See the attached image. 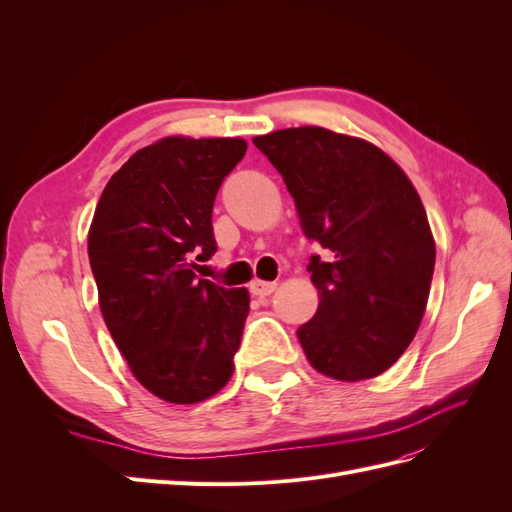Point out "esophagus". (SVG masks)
Here are the masks:
<instances>
[{
  "label": "esophagus",
  "instance_id": "esophagus-1",
  "mask_svg": "<svg viewBox=\"0 0 512 512\" xmlns=\"http://www.w3.org/2000/svg\"><path fill=\"white\" fill-rule=\"evenodd\" d=\"M275 288H277V284H275V282H262V280H254V282L250 284V290H252L254 297H269V294H271Z\"/></svg>",
  "mask_w": 512,
  "mask_h": 512
}]
</instances>
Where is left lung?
Segmentation results:
<instances>
[{"mask_svg": "<svg viewBox=\"0 0 512 512\" xmlns=\"http://www.w3.org/2000/svg\"><path fill=\"white\" fill-rule=\"evenodd\" d=\"M254 145L280 170L305 235L329 252L307 267L320 299L297 331L309 365L344 382L380 376L410 346L429 299L436 241L421 196L363 138L301 126Z\"/></svg>", "mask_w": 512, "mask_h": 512, "instance_id": "left-lung-1", "label": "left lung"}]
</instances>
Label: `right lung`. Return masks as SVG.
Wrapping results in <instances>:
<instances>
[{"instance_id": "right-lung-1", "label": "right lung", "mask_w": 512, "mask_h": 512, "mask_svg": "<svg viewBox=\"0 0 512 512\" xmlns=\"http://www.w3.org/2000/svg\"><path fill=\"white\" fill-rule=\"evenodd\" d=\"M243 138L164 136L106 183L87 252L100 312L132 376L168 404H198L232 376L250 292L196 280L218 250L213 200Z\"/></svg>"}]
</instances>
